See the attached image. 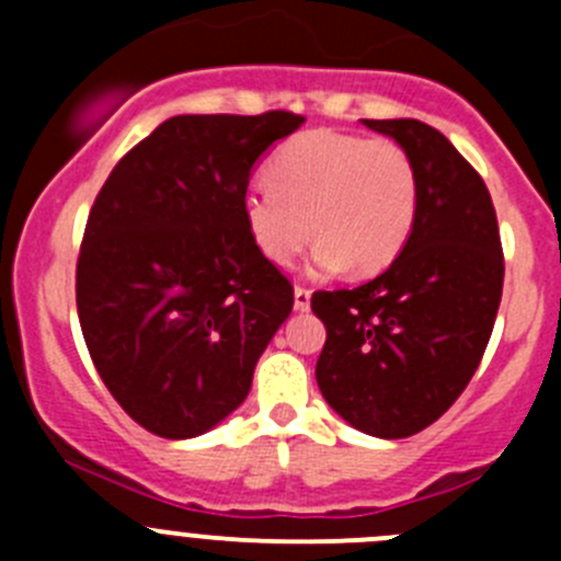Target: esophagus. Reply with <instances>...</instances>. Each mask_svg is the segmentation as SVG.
Returning a JSON list of instances; mask_svg holds the SVG:
<instances>
[{"label": "esophagus", "instance_id": "esophagus-1", "mask_svg": "<svg viewBox=\"0 0 561 561\" xmlns=\"http://www.w3.org/2000/svg\"><path fill=\"white\" fill-rule=\"evenodd\" d=\"M311 306V291L306 286H295V309L297 311H309Z\"/></svg>", "mask_w": 561, "mask_h": 561}]
</instances>
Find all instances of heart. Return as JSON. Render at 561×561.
<instances>
[{
  "label": "heart",
  "instance_id": "heart-1",
  "mask_svg": "<svg viewBox=\"0 0 561 561\" xmlns=\"http://www.w3.org/2000/svg\"><path fill=\"white\" fill-rule=\"evenodd\" d=\"M266 176L270 185L244 193L241 219L270 264H291L314 230L317 270L351 264L356 275H376L410 241L421 182L396 140L325 128L297 134L272 153Z\"/></svg>",
  "mask_w": 561,
  "mask_h": 561
}]
</instances>
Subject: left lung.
<instances>
[{
    "mask_svg": "<svg viewBox=\"0 0 561 561\" xmlns=\"http://www.w3.org/2000/svg\"><path fill=\"white\" fill-rule=\"evenodd\" d=\"M419 168L410 241L379 277L314 291L325 325L317 385L359 433L408 438L447 413L478 370L503 297V247L485 182L421 121H365Z\"/></svg>",
    "mask_w": 561,
    "mask_h": 561,
    "instance_id": "1",
    "label": "left lung"
}]
</instances>
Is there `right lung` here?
Returning <instances> with one entry per match:
<instances>
[{"instance_id":"add662e5","label":"right lung","mask_w":561,"mask_h":561,"mask_svg":"<svg viewBox=\"0 0 561 561\" xmlns=\"http://www.w3.org/2000/svg\"><path fill=\"white\" fill-rule=\"evenodd\" d=\"M304 117L176 114L123 157L89 210L76 270L83 340L114 401L160 438H196L247 399L295 306L252 244V165Z\"/></svg>"}]
</instances>
